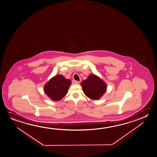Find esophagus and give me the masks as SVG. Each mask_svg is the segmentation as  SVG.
Instances as JSON below:
<instances>
[{
    "label": "esophagus",
    "instance_id": "1",
    "mask_svg": "<svg viewBox=\"0 0 157 157\" xmlns=\"http://www.w3.org/2000/svg\"><path fill=\"white\" fill-rule=\"evenodd\" d=\"M72 84H79L80 82L76 81V80H72Z\"/></svg>",
    "mask_w": 157,
    "mask_h": 157
}]
</instances>
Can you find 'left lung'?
<instances>
[{
  "instance_id": "obj_1",
  "label": "left lung",
  "mask_w": 157,
  "mask_h": 157,
  "mask_svg": "<svg viewBox=\"0 0 157 157\" xmlns=\"http://www.w3.org/2000/svg\"><path fill=\"white\" fill-rule=\"evenodd\" d=\"M81 85L85 94L93 100L99 99L106 90V85L102 80L94 75H90Z\"/></svg>"
}]
</instances>
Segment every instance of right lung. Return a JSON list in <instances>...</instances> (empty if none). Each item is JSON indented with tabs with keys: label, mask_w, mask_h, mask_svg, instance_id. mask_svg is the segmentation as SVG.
<instances>
[{
	"label": "right lung",
	"mask_w": 157,
	"mask_h": 157,
	"mask_svg": "<svg viewBox=\"0 0 157 157\" xmlns=\"http://www.w3.org/2000/svg\"><path fill=\"white\" fill-rule=\"evenodd\" d=\"M71 83L70 80L65 78L62 75H57L46 84L44 92L51 99L57 101L67 94Z\"/></svg>",
	"instance_id": "obj_1"
}]
</instances>
